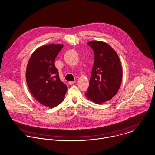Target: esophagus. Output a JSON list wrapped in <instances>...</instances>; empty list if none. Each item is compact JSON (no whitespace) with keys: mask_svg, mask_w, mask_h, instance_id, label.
<instances>
[{"mask_svg":"<svg viewBox=\"0 0 155 155\" xmlns=\"http://www.w3.org/2000/svg\"><path fill=\"white\" fill-rule=\"evenodd\" d=\"M75 83V81H71V82H69L68 84L69 85H72L73 84H74Z\"/></svg>","mask_w":155,"mask_h":155,"instance_id":"esophagus-1","label":"esophagus"}]
</instances>
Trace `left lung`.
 I'll use <instances>...</instances> for the list:
<instances>
[{
    "label": "left lung",
    "instance_id": "8db88e82",
    "mask_svg": "<svg viewBox=\"0 0 155 155\" xmlns=\"http://www.w3.org/2000/svg\"><path fill=\"white\" fill-rule=\"evenodd\" d=\"M87 44L94 52L87 99L100 104L108 101L117 94L121 84L123 70L116 51L107 43L92 41Z\"/></svg>",
    "mask_w": 155,
    "mask_h": 155
}]
</instances>
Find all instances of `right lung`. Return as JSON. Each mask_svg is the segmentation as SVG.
Here are the masks:
<instances>
[{"instance_id":"obj_1","label":"right lung","mask_w":155,"mask_h":155,"mask_svg":"<svg viewBox=\"0 0 155 155\" xmlns=\"http://www.w3.org/2000/svg\"><path fill=\"white\" fill-rule=\"evenodd\" d=\"M63 44H50L37 48L28 61L26 81L32 96L53 108L64 98L68 87L60 79L54 61Z\"/></svg>"}]
</instances>
